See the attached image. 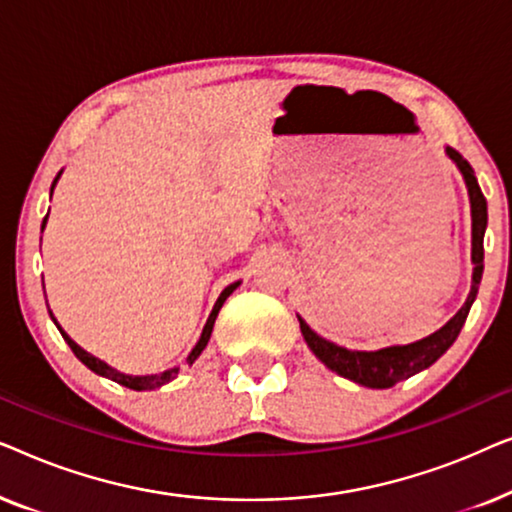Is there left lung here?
<instances>
[{"label": "left lung", "mask_w": 512, "mask_h": 512, "mask_svg": "<svg viewBox=\"0 0 512 512\" xmlns=\"http://www.w3.org/2000/svg\"><path fill=\"white\" fill-rule=\"evenodd\" d=\"M447 156L454 165L459 167L461 177L466 181L468 198H471V219H473V284L471 293H468L466 303L461 310L454 314V317L447 321V324L440 328V331L431 333L429 338H422L417 342H410V345H394L377 349V352H354V349L340 347L335 342H328L312 331L310 326L300 321V331H303V338L307 347L312 349V354L324 363L326 368H331L333 373H338L347 380L356 384H363V387L370 389H389L394 387L396 382L408 380V377L417 375L419 370L429 368L431 363H436L440 356H443L447 349L452 347V342L457 340V335L464 326V321L471 312V305L475 296H478V286L482 279V270H485V247H482V240H485V228H487V200L482 195L478 179H475L473 167L468 165V160L461 156L459 151H454L452 146L445 149Z\"/></svg>", "instance_id": "8db88e82"}]
</instances>
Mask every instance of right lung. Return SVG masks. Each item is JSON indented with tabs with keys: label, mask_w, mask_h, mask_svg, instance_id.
I'll use <instances>...</instances> for the list:
<instances>
[{
	"label": "right lung",
	"mask_w": 512,
	"mask_h": 512,
	"mask_svg": "<svg viewBox=\"0 0 512 512\" xmlns=\"http://www.w3.org/2000/svg\"><path fill=\"white\" fill-rule=\"evenodd\" d=\"M60 174H62V172H60ZM60 174H58V177H60ZM58 177H55V181H58ZM55 181H53V186H55ZM53 186H51V195H53ZM46 219H48V214H46ZM46 219H44V226H46ZM44 226H41V230H44ZM235 289H237V284H230V286H226V289L221 291V296H219V300H216V305H214L212 314H209L205 328H202V335H200L198 345H195V347L191 349V354H188L186 363H193V361L198 359V356L202 354V349L207 347L209 335H212V328H214V321H216V314H219L221 305L226 303V298H228L230 293H233ZM51 317H53V312H51ZM53 321H55V319H53ZM55 324H58V321H55ZM58 328H60V326H58ZM60 333H62V338L67 340V345L72 347V352L76 354V359H79V361L83 363V366H88L90 370H93V373L102 375V377H109V380L123 384V387H128V389H135V391L158 389V387H163V384L172 382L174 377H177V373H179V368H167V370H163V373H153V375H125V373H118L116 368L107 366V363L97 359V356L88 354L86 349H81L79 345H76V342H74L72 338H69V335H67L65 331H62V328H60Z\"/></svg>",
	"instance_id": "obj_1"
}]
</instances>
